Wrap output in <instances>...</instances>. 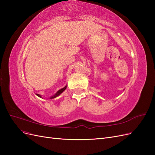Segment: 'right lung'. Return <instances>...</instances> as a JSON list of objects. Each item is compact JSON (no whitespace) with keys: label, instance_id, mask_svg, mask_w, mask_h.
<instances>
[{"label":"right lung","instance_id":"add662e5","mask_svg":"<svg viewBox=\"0 0 155 155\" xmlns=\"http://www.w3.org/2000/svg\"><path fill=\"white\" fill-rule=\"evenodd\" d=\"M66 88H67V86H65L64 88H61V89H60V90H59L57 92H56L54 96H51V97H50V99H54V98H55V97H58V96H59V95L61 94ZM36 95H37V96H39V97H41V96H40L39 94H36Z\"/></svg>","mask_w":155,"mask_h":155}]
</instances>
